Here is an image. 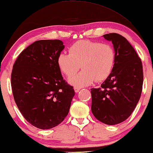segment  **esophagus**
<instances>
[{
  "mask_svg": "<svg viewBox=\"0 0 153 153\" xmlns=\"http://www.w3.org/2000/svg\"><path fill=\"white\" fill-rule=\"evenodd\" d=\"M80 89H81V88H79V87H75L74 90L76 92H78V91L80 90Z\"/></svg>",
  "mask_w": 153,
  "mask_h": 153,
  "instance_id": "obj_1",
  "label": "esophagus"
}]
</instances>
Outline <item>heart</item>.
Here are the masks:
<instances>
[{
  "label": "heart",
  "instance_id": "1",
  "mask_svg": "<svg viewBox=\"0 0 153 153\" xmlns=\"http://www.w3.org/2000/svg\"><path fill=\"white\" fill-rule=\"evenodd\" d=\"M69 54L62 53L57 58L59 68L66 76L71 77L81 68L83 70L69 79L74 85L85 86L106 79L116 60L115 50L108 43L80 40L69 49Z\"/></svg>",
  "mask_w": 153,
  "mask_h": 153
}]
</instances>
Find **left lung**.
Listing matches in <instances>:
<instances>
[{
    "label": "left lung",
    "mask_w": 153,
    "mask_h": 153,
    "mask_svg": "<svg viewBox=\"0 0 153 153\" xmlns=\"http://www.w3.org/2000/svg\"><path fill=\"white\" fill-rule=\"evenodd\" d=\"M116 60L112 73L100 88H91V112L102 123L114 125L123 123L137 106L143 90V69L140 58L123 36L109 33Z\"/></svg>",
    "instance_id": "left-lung-1"
}]
</instances>
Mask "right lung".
Here are the masks:
<instances>
[{
    "mask_svg": "<svg viewBox=\"0 0 153 153\" xmlns=\"http://www.w3.org/2000/svg\"><path fill=\"white\" fill-rule=\"evenodd\" d=\"M62 41H37L14 63L11 87L15 103L27 122L40 129L57 126L67 116L76 92L63 79L57 58Z\"/></svg>",
    "mask_w": 153,
    "mask_h": 153,
    "instance_id": "obj_1",
    "label": "right lung"
}]
</instances>
